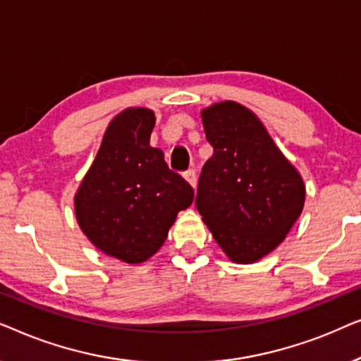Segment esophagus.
<instances>
[{"label": "esophagus", "mask_w": 361, "mask_h": 361, "mask_svg": "<svg viewBox=\"0 0 361 361\" xmlns=\"http://www.w3.org/2000/svg\"><path fill=\"white\" fill-rule=\"evenodd\" d=\"M184 179H185L187 182H189V184L195 189V187H197V174H195L194 169L185 171V172H184Z\"/></svg>", "instance_id": "obj_1"}]
</instances>
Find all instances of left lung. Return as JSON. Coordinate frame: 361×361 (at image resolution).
<instances>
[{
  "mask_svg": "<svg viewBox=\"0 0 361 361\" xmlns=\"http://www.w3.org/2000/svg\"><path fill=\"white\" fill-rule=\"evenodd\" d=\"M202 123L214 154L202 167L197 210L231 261L255 263L299 219L304 180L246 106L215 103L202 111Z\"/></svg>",
  "mask_w": 361,
  "mask_h": 361,
  "instance_id": "1",
  "label": "left lung"
}]
</instances>
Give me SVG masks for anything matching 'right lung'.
Wrapping results in <instances>:
<instances>
[{"mask_svg":"<svg viewBox=\"0 0 361 361\" xmlns=\"http://www.w3.org/2000/svg\"><path fill=\"white\" fill-rule=\"evenodd\" d=\"M154 111L126 108L108 125L95 161L75 194V215L87 238L128 264L149 259L164 245L194 189L149 145Z\"/></svg>","mask_w":361,"mask_h":361,"instance_id":"right-lung-1","label":"right lung"}]
</instances>
